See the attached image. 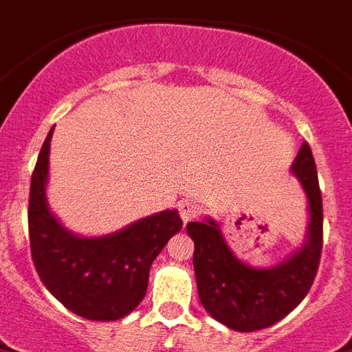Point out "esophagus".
I'll list each match as a JSON object with an SVG mask.
<instances>
[{"instance_id":"obj_1","label":"esophagus","mask_w":352,"mask_h":352,"mask_svg":"<svg viewBox=\"0 0 352 352\" xmlns=\"http://www.w3.org/2000/svg\"><path fill=\"white\" fill-rule=\"evenodd\" d=\"M179 210V217L183 219V223L190 221L194 217L199 216V205H197L194 199H182L178 205Z\"/></svg>"}]
</instances>
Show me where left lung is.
<instances>
[{
  "instance_id": "8db88e82",
  "label": "left lung",
  "mask_w": 352,
  "mask_h": 352,
  "mask_svg": "<svg viewBox=\"0 0 352 352\" xmlns=\"http://www.w3.org/2000/svg\"><path fill=\"white\" fill-rule=\"evenodd\" d=\"M292 170L306 190L311 217L304 246L274 268L257 270L241 263L214 219L187 225L194 241L199 300L208 315L234 331L250 333L283 320L304 300L318 272L324 216L315 158L307 142L302 144Z\"/></svg>"
}]
</instances>
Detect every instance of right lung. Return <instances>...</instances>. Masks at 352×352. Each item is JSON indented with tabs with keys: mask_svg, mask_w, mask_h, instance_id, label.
Here are the masks:
<instances>
[{
	"mask_svg": "<svg viewBox=\"0 0 352 352\" xmlns=\"http://www.w3.org/2000/svg\"><path fill=\"white\" fill-rule=\"evenodd\" d=\"M52 133L54 127L32 173V261L46 289L69 311L88 320H118L145 297L151 264L183 223L178 210H164L102 237H78L66 230L46 205Z\"/></svg>",
	"mask_w": 352,
	"mask_h": 352,
	"instance_id": "obj_1",
	"label": "right lung"
}]
</instances>
